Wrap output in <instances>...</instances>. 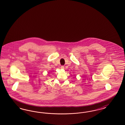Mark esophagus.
<instances>
[{"mask_svg":"<svg viewBox=\"0 0 125 125\" xmlns=\"http://www.w3.org/2000/svg\"><path fill=\"white\" fill-rule=\"evenodd\" d=\"M60 68H61V69H64V68H65V67H64V66L62 65V66H61L60 67Z\"/></svg>","mask_w":125,"mask_h":125,"instance_id":"esophagus-1","label":"esophagus"}]
</instances>
